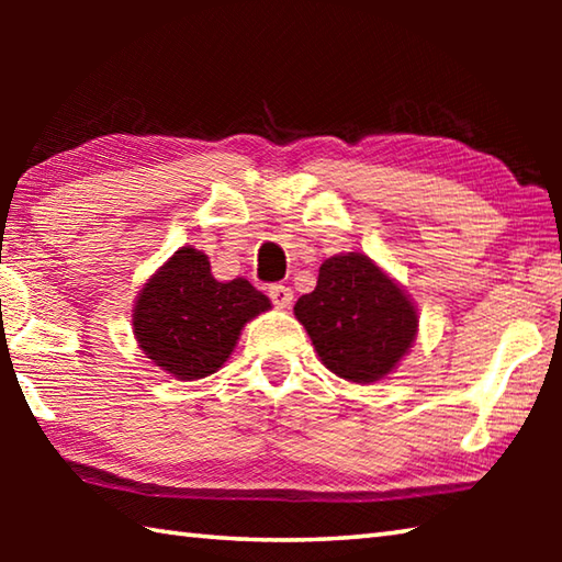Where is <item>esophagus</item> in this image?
<instances>
[{"label":"esophagus","instance_id":"esophagus-1","mask_svg":"<svg viewBox=\"0 0 562 562\" xmlns=\"http://www.w3.org/2000/svg\"><path fill=\"white\" fill-rule=\"evenodd\" d=\"M268 297L272 300L274 307H290V304H292V290L284 288V284H270Z\"/></svg>","mask_w":562,"mask_h":562}]
</instances>
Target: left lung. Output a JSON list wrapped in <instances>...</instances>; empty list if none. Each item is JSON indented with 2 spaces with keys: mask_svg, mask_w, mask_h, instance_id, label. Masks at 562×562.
I'll return each mask as SVG.
<instances>
[{
  "mask_svg": "<svg viewBox=\"0 0 562 562\" xmlns=\"http://www.w3.org/2000/svg\"><path fill=\"white\" fill-rule=\"evenodd\" d=\"M329 372L369 384L392 372L416 337L418 317L404 290L361 252L322 262L317 288L294 304Z\"/></svg>",
  "mask_w": 562,
  "mask_h": 562,
  "instance_id": "8db88e82",
  "label": "left lung"
}]
</instances>
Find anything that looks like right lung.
<instances>
[{
  "instance_id": "obj_1",
  "label": "right lung",
  "mask_w": 562,
  "mask_h": 562,
  "mask_svg": "<svg viewBox=\"0 0 562 562\" xmlns=\"http://www.w3.org/2000/svg\"><path fill=\"white\" fill-rule=\"evenodd\" d=\"M265 310L270 300L250 282H217L205 255L183 247L140 290L133 331L168 374L201 379L223 367L245 322Z\"/></svg>"
}]
</instances>
